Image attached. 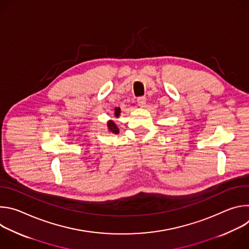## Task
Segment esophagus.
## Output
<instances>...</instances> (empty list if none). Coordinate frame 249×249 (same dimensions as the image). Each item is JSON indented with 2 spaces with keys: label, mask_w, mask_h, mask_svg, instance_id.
<instances>
[{
  "label": "esophagus",
  "mask_w": 249,
  "mask_h": 249,
  "mask_svg": "<svg viewBox=\"0 0 249 249\" xmlns=\"http://www.w3.org/2000/svg\"><path fill=\"white\" fill-rule=\"evenodd\" d=\"M137 102H138V105H139V106H141V107H144V106L146 105L147 99H146V97H145V96H140V97H138Z\"/></svg>",
  "instance_id": "obj_1"
}]
</instances>
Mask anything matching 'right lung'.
Wrapping results in <instances>:
<instances>
[{
    "label": "right lung",
    "mask_w": 249,
    "mask_h": 249,
    "mask_svg": "<svg viewBox=\"0 0 249 249\" xmlns=\"http://www.w3.org/2000/svg\"><path fill=\"white\" fill-rule=\"evenodd\" d=\"M115 112H114V115L116 118H118L120 116V113H121V109L120 107H115ZM107 128H108V131L110 133H113V134H118L119 133V129L117 127V125L114 123V121L112 120H109L107 122Z\"/></svg>",
    "instance_id": "right-lung-1"
}]
</instances>
